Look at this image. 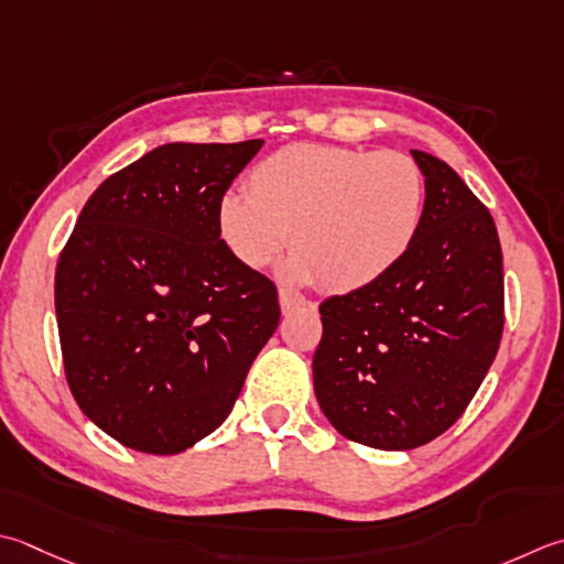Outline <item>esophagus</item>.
Wrapping results in <instances>:
<instances>
[{"label":"esophagus","instance_id":"esophagus-1","mask_svg":"<svg viewBox=\"0 0 564 564\" xmlns=\"http://www.w3.org/2000/svg\"><path fill=\"white\" fill-rule=\"evenodd\" d=\"M279 303H281V311L289 315V313L295 311V307H303L305 305V297L301 293H293V291L281 289L279 291Z\"/></svg>","mask_w":564,"mask_h":564}]
</instances>
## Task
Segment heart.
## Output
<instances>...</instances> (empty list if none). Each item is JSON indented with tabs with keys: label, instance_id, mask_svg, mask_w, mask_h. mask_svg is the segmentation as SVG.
I'll return each instance as SVG.
<instances>
[{
	"label": "heart",
	"instance_id": "b5f03b06",
	"mask_svg": "<svg viewBox=\"0 0 564 564\" xmlns=\"http://www.w3.org/2000/svg\"><path fill=\"white\" fill-rule=\"evenodd\" d=\"M423 209V173L405 153L293 143L253 165L249 195L219 197L215 217L241 267H271L291 237L293 281L351 293L405 259Z\"/></svg>",
	"mask_w": 564,
	"mask_h": 564
}]
</instances>
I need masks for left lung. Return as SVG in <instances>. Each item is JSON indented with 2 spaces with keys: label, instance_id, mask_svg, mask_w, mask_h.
I'll use <instances>...</instances> for the list:
<instances>
[{
  "label": "left lung",
  "instance_id": "left-lung-1",
  "mask_svg": "<svg viewBox=\"0 0 564 564\" xmlns=\"http://www.w3.org/2000/svg\"><path fill=\"white\" fill-rule=\"evenodd\" d=\"M425 178L423 225L381 281L319 305L315 399L339 435L413 449L443 435L487 377L503 333L496 225L445 161L411 151Z\"/></svg>",
  "mask_w": 564,
  "mask_h": 564
}]
</instances>
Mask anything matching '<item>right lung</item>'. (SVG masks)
I'll return each mask as SVG.
<instances>
[{"label": "right lung", "mask_w": 564, "mask_h": 564, "mask_svg": "<svg viewBox=\"0 0 564 564\" xmlns=\"http://www.w3.org/2000/svg\"><path fill=\"white\" fill-rule=\"evenodd\" d=\"M261 147L163 143L97 187L61 253L65 377L124 447L178 455L215 433L279 327L275 285L231 257L215 217Z\"/></svg>", "instance_id": "obj_1"}]
</instances>
